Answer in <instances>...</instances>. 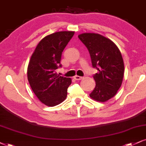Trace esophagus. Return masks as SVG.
<instances>
[{
	"label": "esophagus",
	"instance_id": "esophagus-1",
	"mask_svg": "<svg viewBox=\"0 0 146 146\" xmlns=\"http://www.w3.org/2000/svg\"><path fill=\"white\" fill-rule=\"evenodd\" d=\"M74 79L75 80H81L83 79V78L82 77H80V76H78V75H76V76L74 77Z\"/></svg>",
	"mask_w": 146,
	"mask_h": 146
}]
</instances>
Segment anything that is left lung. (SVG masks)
<instances>
[{
	"mask_svg": "<svg viewBox=\"0 0 146 146\" xmlns=\"http://www.w3.org/2000/svg\"><path fill=\"white\" fill-rule=\"evenodd\" d=\"M78 38L90 53L92 67L98 71L93 75L96 86L90 96L99 102L108 101L116 94L123 80L124 66L120 50L99 34L83 33Z\"/></svg>",
	"mask_w": 146,
	"mask_h": 146,
	"instance_id": "obj_1",
	"label": "left lung"
}]
</instances>
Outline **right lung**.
Listing matches in <instances>:
<instances>
[{
	"label": "right lung",
	"mask_w": 146,
	"mask_h": 146,
	"mask_svg": "<svg viewBox=\"0 0 146 146\" xmlns=\"http://www.w3.org/2000/svg\"><path fill=\"white\" fill-rule=\"evenodd\" d=\"M75 32L61 31L47 35L38 43L28 66V80L35 95L45 105L54 107L65 100L71 84L69 78L60 76L62 53Z\"/></svg>",
	"instance_id": "add662e5"
}]
</instances>
